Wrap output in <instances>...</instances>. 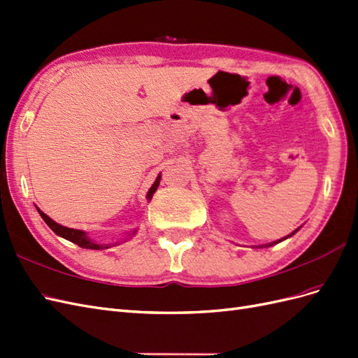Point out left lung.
Instances as JSON below:
<instances>
[{
    "instance_id": "8db88e82",
    "label": "left lung",
    "mask_w": 358,
    "mask_h": 358,
    "mask_svg": "<svg viewBox=\"0 0 358 358\" xmlns=\"http://www.w3.org/2000/svg\"><path fill=\"white\" fill-rule=\"evenodd\" d=\"M296 231H297V230H296ZM296 231H292L289 236H292V234H294ZM289 236H288V237H289ZM284 239H287V237H284ZM284 239H282V241H284ZM279 242H280V241H278V242H275V243H279ZM275 243H273V245H275ZM270 246H272V245H270Z\"/></svg>"
}]
</instances>
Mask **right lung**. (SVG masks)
<instances>
[{"mask_svg":"<svg viewBox=\"0 0 358 358\" xmlns=\"http://www.w3.org/2000/svg\"><path fill=\"white\" fill-rule=\"evenodd\" d=\"M159 180H161V176H158L157 180L154 182V185L150 187V189H149V192H148V200L152 199L154 192L157 191V188H158V185H159ZM37 210H38L41 218L45 220V222L50 227L52 231L57 233V234L61 236V237H64V239H67V241L76 243L78 246L86 248V249H106V248H110V246H107V245H96V243L91 242V241L88 239V237H86V233H83V231H80V230H74V229H67V227H62V225L57 224L53 220H50L49 216H48L46 213H43L40 209H37ZM134 233H136V230L133 231V234H134ZM129 236H131V234H129Z\"/></svg>","mask_w":358,"mask_h":358,"instance_id":"add662e5","label":"right lung"}]
</instances>
